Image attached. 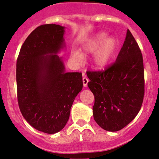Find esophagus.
<instances>
[{
  "instance_id": "obj_1",
  "label": "esophagus",
  "mask_w": 159,
  "mask_h": 159,
  "mask_svg": "<svg viewBox=\"0 0 159 159\" xmlns=\"http://www.w3.org/2000/svg\"><path fill=\"white\" fill-rule=\"evenodd\" d=\"M88 82H89V79H88V78H87L86 77H84L83 78V84H84V87H87Z\"/></svg>"
}]
</instances>
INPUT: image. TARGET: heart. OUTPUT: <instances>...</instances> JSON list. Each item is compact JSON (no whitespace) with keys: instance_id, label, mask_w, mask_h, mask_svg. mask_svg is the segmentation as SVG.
<instances>
[{"instance_id":"obj_1","label":"heart","mask_w":159,"mask_h":159,"mask_svg":"<svg viewBox=\"0 0 159 159\" xmlns=\"http://www.w3.org/2000/svg\"><path fill=\"white\" fill-rule=\"evenodd\" d=\"M118 41L114 36H108L105 32H99L83 43L81 51L72 50L70 59L75 66H81L86 54H92L91 63L98 70L106 67L112 60L118 48Z\"/></svg>"}]
</instances>
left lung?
Instances as JSON below:
<instances>
[{
	"label": "left lung",
	"mask_w": 159,
	"mask_h": 159,
	"mask_svg": "<svg viewBox=\"0 0 159 159\" xmlns=\"http://www.w3.org/2000/svg\"><path fill=\"white\" fill-rule=\"evenodd\" d=\"M87 75L95 121L107 131L123 129L139 113L144 95L142 54L129 30L116 62L104 72Z\"/></svg>",
	"instance_id": "left-lung-1"
}]
</instances>
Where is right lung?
Masks as SVG:
<instances>
[{"instance_id":"right-lung-1","label":"right lung","mask_w":159,"mask_h":159,"mask_svg":"<svg viewBox=\"0 0 159 159\" xmlns=\"http://www.w3.org/2000/svg\"><path fill=\"white\" fill-rule=\"evenodd\" d=\"M64 26L45 24L31 32L17 61L20 112L38 131L54 134L67 123L73 101L83 88L82 74L66 72L58 53L66 47Z\"/></svg>"}]
</instances>
